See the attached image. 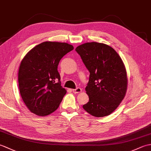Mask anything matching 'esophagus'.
<instances>
[{
    "label": "esophagus",
    "mask_w": 151,
    "mask_h": 151,
    "mask_svg": "<svg viewBox=\"0 0 151 151\" xmlns=\"http://www.w3.org/2000/svg\"><path fill=\"white\" fill-rule=\"evenodd\" d=\"M73 93H79L82 92V89L81 88H77L76 89H73Z\"/></svg>",
    "instance_id": "1"
}]
</instances>
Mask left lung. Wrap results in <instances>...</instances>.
Masks as SVG:
<instances>
[{"mask_svg":"<svg viewBox=\"0 0 151 151\" xmlns=\"http://www.w3.org/2000/svg\"><path fill=\"white\" fill-rule=\"evenodd\" d=\"M75 50L90 73L86 88L89 102L83 108L97 117L109 115L127 93L128 79L123 60L113 48L104 43H86Z\"/></svg>","mask_w":151,"mask_h":151,"instance_id":"1","label":"left lung"}]
</instances>
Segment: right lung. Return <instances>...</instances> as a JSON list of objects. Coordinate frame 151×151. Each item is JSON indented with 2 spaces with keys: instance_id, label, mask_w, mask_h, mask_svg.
Wrapping results in <instances>:
<instances>
[{
  "instance_id": "right-lung-1",
  "label": "right lung",
  "mask_w": 151,
  "mask_h": 151,
  "mask_svg": "<svg viewBox=\"0 0 151 151\" xmlns=\"http://www.w3.org/2000/svg\"><path fill=\"white\" fill-rule=\"evenodd\" d=\"M73 49L67 43L45 41L34 47L22 60L18 73L19 91L33 114L46 116L59 107L67 91L61 86L58 65Z\"/></svg>"
}]
</instances>
